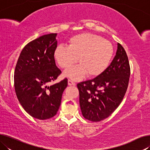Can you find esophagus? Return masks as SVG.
<instances>
[{"label":"esophagus","mask_w":150,"mask_h":150,"mask_svg":"<svg viewBox=\"0 0 150 150\" xmlns=\"http://www.w3.org/2000/svg\"><path fill=\"white\" fill-rule=\"evenodd\" d=\"M68 85H75V83L73 82L72 80L68 79Z\"/></svg>","instance_id":"esophagus-1"}]
</instances>
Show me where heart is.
I'll return each mask as SVG.
<instances>
[{
    "mask_svg": "<svg viewBox=\"0 0 150 150\" xmlns=\"http://www.w3.org/2000/svg\"><path fill=\"white\" fill-rule=\"evenodd\" d=\"M112 45L99 35L81 34L72 37L69 45H59L54 58L62 68H67L77 62L80 64L66 69L63 75L73 80L81 79L86 75L96 77L107 69L112 58Z\"/></svg>",
    "mask_w": 150,
    "mask_h": 150,
    "instance_id": "obj_1",
    "label": "heart"
}]
</instances>
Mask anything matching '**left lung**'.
Returning a JSON list of instances; mask_svg holds the SVG:
<instances>
[{
  "instance_id": "8db88e82",
  "label": "left lung",
  "mask_w": 150,
  "mask_h": 150,
  "mask_svg": "<svg viewBox=\"0 0 150 150\" xmlns=\"http://www.w3.org/2000/svg\"><path fill=\"white\" fill-rule=\"evenodd\" d=\"M130 75L128 55L122 45L118 44L115 57L107 69L93 79L81 82L77 85L84 118L92 122L108 118L123 100Z\"/></svg>"
}]
</instances>
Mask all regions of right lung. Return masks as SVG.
I'll return each mask as SVG.
<instances>
[{
  "label": "right lung",
  "instance_id": "obj_1",
  "mask_svg": "<svg viewBox=\"0 0 150 150\" xmlns=\"http://www.w3.org/2000/svg\"><path fill=\"white\" fill-rule=\"evenodd\" d=\"M57 34L32 40L22 49L16 63L14 81L20 105L32 117L46 120L56 115L67 79L48 86L62 71L55 65Z\"/></svg>",
  "mask_w": 150,
  "mask_h": 150
}]
</instances>
